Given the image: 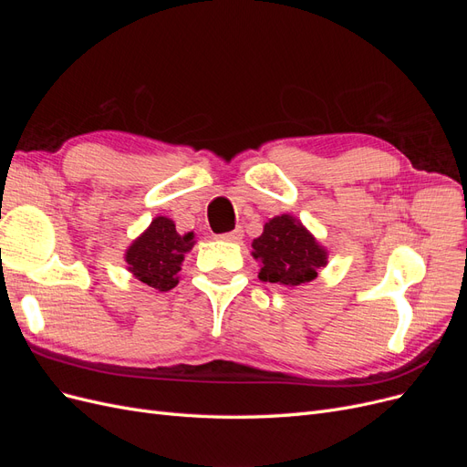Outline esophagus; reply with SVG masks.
I'll return each instance as SVG.
<instances>
[{
	"instance_id": "obj_1",
	"label": "esophagus",
	"mask_w": 467,
	"mask_h": 467,
	"mask_svg": "<svg viewBox=\"0 0 467 467\" xmlns=\"http://www.w3.org/2000/svg\"><path fill=\"white\" fill-rule=\"evenodd\" d=\"M218 237L223 239V242H242V239H244V230H242V228H235L234 232L222 234V235H218Z\"/></svg>"
}]
</instances>
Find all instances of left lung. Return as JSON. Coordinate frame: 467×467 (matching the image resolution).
Instances as JSON below:
<instances>
[{
  "label": "left lung",
  "instance_id": "8db88e82",
  "mask_svg": "<svg viewBox=\"0 0 467 467\" xmlns=\"http://www.w3.org/2000/svg\"><path fill=\"white\" fill-rule=\"evenodd\" d=\"M253 257L261 261L259 278L285 286L312 282L327 265V249L317 244L300 220L290 214L268 220L263 234L253 239Z\"/></svg>",
  "mask_w": 467,
  "mask_h": 467
}]
</instances>
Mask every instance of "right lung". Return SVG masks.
Instances as JSON below:
<instances>
[{
	"mask_svg": "<svg viewBox=\"0 0 467 467\" xmlns=\"http://www.w3.org/2000/svg\"><path fill=\"white\" fill-rule=\"evenodd\" d=\"M192 234H177L173 220L158 216L126 249L124 261L140 282L160 292H167L179 285L181 263L185 261V253L192 249Z\"/></svg>",
	"mask_w": 467,
	"mask_h": 467,
	"instance_id": "1",
	"label": "right lung"
}]
</instances>
